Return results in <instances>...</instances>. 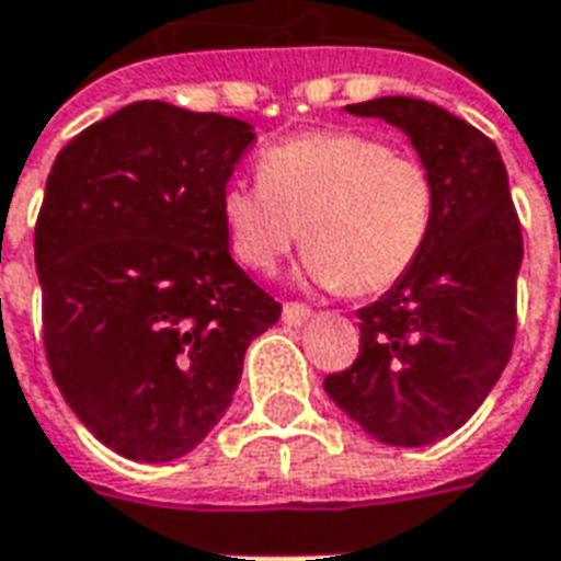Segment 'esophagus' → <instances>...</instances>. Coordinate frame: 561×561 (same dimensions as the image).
<instances>
[{
    "instance_id": "obj_1",
    "label": "esophagus",
    "mask_w": 561,
    "mask_h": 561,
    "mask_svg": "<svg viewBox=\"0 0 561 561\" xmlns=\"http://www.w3.org/2000/svg\"><path fill=\"white\" fill-rule=\"evenodd\" d=\"M312 318V309L304 304H285L282 306V321L285 324H291V328H300V324H306Z\"/></svg>"
}]
</instances>
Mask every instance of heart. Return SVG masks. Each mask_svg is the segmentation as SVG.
Here are the masks:
<instances>
[{
    "mask_svg": "<svg viewBox=\"0 0 561 561\" xmlns=\"http://www.w3.org/2000/svg\"><path fill=\"white\" fill-rule=\"evenodd\" d=\"M233 255L270 273L297 243L304 279L348 294L400 282L433 228V180L421 161L357 131H312L261 152L255 185L221 195Z\"/></svg>",
    "mask_w": 561,
    "mask_h": 561,
    "instance_id": "1",
    "label": "heart"
}]
</instances>
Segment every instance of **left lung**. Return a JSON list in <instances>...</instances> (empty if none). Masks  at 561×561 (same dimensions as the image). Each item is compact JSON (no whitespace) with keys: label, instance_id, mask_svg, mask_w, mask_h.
Segmentation results:
<instances>
[{"label":"left lung","instance_id":"8db88e82","mask_svg":"<svg viewBox=\"0 0 561 561\" xmlns=\"http://www.w3.org/2000/svg\"><path fill=\"white\" fill-rule=\"evenodd\" d=\"M345 111L409 138L433 180V228L412 270L357 312L360 354L324 390L378 442L433 445L478 412L514 348L523 237L505 161L486 135L423 99Z\"/></svg>","mask_w":561,"mask_h":561}]
</instances>
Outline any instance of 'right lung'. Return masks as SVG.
Returning <instances> with one entry per match:
<instances>
[{
    "mask_svg": "<svg viewBox=\"0 0 561 561\" xmlns=\"http://www.w3.org/2000/svg\"><path fill=\"white\" fill-rule=\"evenodd\" d=\"M252 140L233 116L135 102L50 168L35 225L47 364L68 409L119 457L195 450L231 405L249 342L279 321L221 225Z\"/></svg>",
    "mask_w": 561,
    "mask_h": 561,
    "instance_id": "add662e5",
    "label": "right lung"
}]
</instances>
